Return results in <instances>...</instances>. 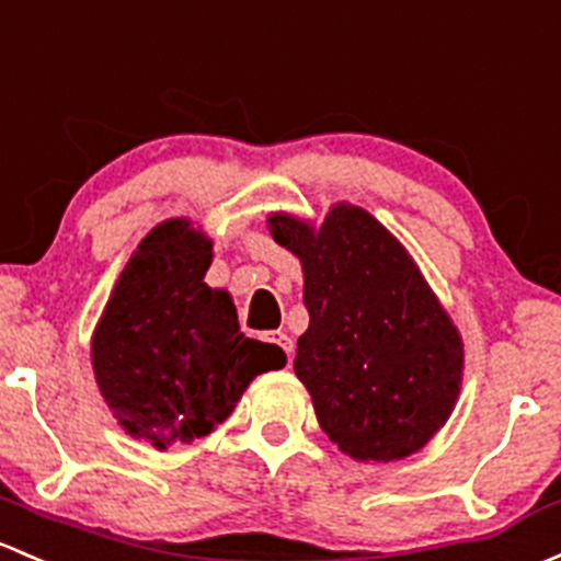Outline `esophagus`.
<instances>
[{
  "label": "esophagus",
  "mask_w": 561,
  "mask_h": 561,
  "mask_svg": "<svg viewBox=\"0 0 561 561\" xmlns=\"http://www.w3.org/2000/svg\"><path fill=\"white\" fill-rule=\"evenodd\" d=\"M268 341H271V344L279 346V350L285 352L287 357L293 355V339H290V335H287V333H282V330H276V333H271Z\"/></svg>",
  "instance_id": "esophagus-1"
}]
</instances>
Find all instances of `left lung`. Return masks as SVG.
Instances as JSON below:
<instances>
[{
	"mask_svg": "<svg viewBox=\"0 0 561 561\" xmlns=\"http://www.w3.org/2000/svg\"><path fill=\"white\" fill-rule=\"evenodd\" d=\"M265 222L304 268L296 376L320 427L357 462L416 454L449 422L465 370L462 335L420 265L355 204L320 226L287 211Z\"/></svg>",
	"mask_w": 561,
	"mask_h": 561,
	"instance_id": "obj_1",
	"label": "left lung"
}]
</instances>
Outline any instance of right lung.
<instances>
[{
    "label": "right lung",
    "mask_w": 561,
    "mask_h": 561,
    "mask_svg": "<svg viewBox=\"0 0 561 561\" xmlns=\"http://www.w3.org/2000/svg\"><path fill=\"white\" fill-rule=\"evenodd\" d=\"M211 239L187 217L158 222L112 287L91 335V365L112 416L167 451L231 416L244 389L285 368L276 344L239 330L228 290L204 282Z\"/></svg>",
    "instance_id": "right-lung-1"
}]
</instances>
